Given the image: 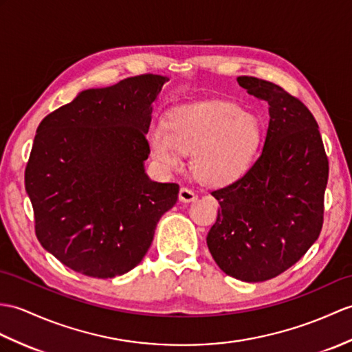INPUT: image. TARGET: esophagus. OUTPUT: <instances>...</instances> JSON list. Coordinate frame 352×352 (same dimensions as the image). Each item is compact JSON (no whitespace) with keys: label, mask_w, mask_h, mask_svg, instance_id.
Masks as SVG:
<instances>
[{"label":"esophagus","mask_w":352,"mask_h":352,"mask_svg":"<svg viewBox=\"0 0 352 352\" xmlns=\"http://www.w3.org/2000/svg\"><path fill=\"white\" fill-rule=\"evenodd\" d=\"M178 198L182 202H193V201H196L198 196H196L195 192H192L190 189H187V187H182L178 193Z\"/></svg>","instance_id":"esophagus-1"}]
</instances>
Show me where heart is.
<instances>
[{
    "label": "heart",
    "mask_w": 352,
    "mask_h": 352,
    "mask_svg": "<svg viewBox=\"0 0 352 352\" xmlns=\"http://www.w3.org/2000/svg\"><path fill=\"white\" fill-rule=\"evenodd\" d=\"M263 141L256 116L231 102H201L169 109L163 124L148 130L146 142L163 168L182 166L192 153V169L208 186H228L248 173Z\"/></svg>",
    "instance_id": "heart-1"
}]
</instances>
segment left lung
Segmentation results:
<instances>
[{
	"instance_id": "left-lung-1",
	"label": "left lung",
	"mask_w": 352,
	"mask_h": 352,
	"mask_svg": "<svg viewBox=\"0 0 352 352\" xmlns=\"http://www.w3.org/2000/svg\"><path fill=\"white\" fill-rule=\"evenodd\" d=\"M236 82L268 103L270 121L253 166L211 192L220 210L207 246L228 276L264 282L296 264L320 236L329 159L316 120L298 99L258 78Z\"/></svg>"
}]
</instances>
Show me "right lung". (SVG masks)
<instances>
[{"mask_svg": "<svg viewBox=\"0 0 352 352\" xmlns=\"http://www.w3.org/2000/svg\"><path fill=\"white\" fill-rule=\"evenodd\" d=\"M168 78L141 75L80 91L40 122L25 169L40 244L97 279L121 276L148 252L179 187L145 173L153 103Z\"/></svg>", "mask_w": 352, "mask_h": 352, "instance_id": "right-lung-1", "label": "right lung"}]
</instances>
